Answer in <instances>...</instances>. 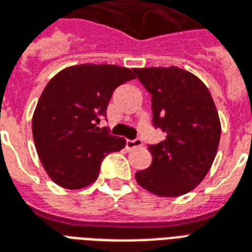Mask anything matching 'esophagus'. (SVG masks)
<instances>
[{
  "label": "esophagus",
  "mask_w": 252,
  "mask_h": 252,
  "mask_svg": "<svg viewBox=\"0 0 252 252\" xmlns=\"http://www.w3.org/2000/svg\"><path fill=\"white\" fill-rule=\"evenodd\" d=\"M143 145V141L140 139H135V140H126V147L128 150H133V148H137V147H141Z\"/></svg>",
  "instance_id": "obj_1"
}]
</instances>
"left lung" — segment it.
<instances>
[{"label": "left lung", "mask_w": 252, "mask_h": 252, "mask_svg": "<svg viewBox=\"0 0 252 252\" xmlns=\"http://www.w3.org/2000/svg\"><path fill=\"white\" fill-rule=\"evenodd\" d=\"M133 72L152 96L154 126L165 132L163 141L148 145L152 163L136 172V182L158 196L184 195L206 178L218 152L221 128L215 102L202 80L178 66Z\"/></svg>", "instance_id": "left-lung-1"}]
</instances>
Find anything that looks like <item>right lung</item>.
<instances>
[{"label":"right lung","mask_w":252,"mask_h":252,"mask_svg":"<svg viewBox=\"0 0 252 252\" xmlns=\"http://www.w3.org/2000/svg\"><path fill=\"white\" fill-rule=\"evenodd\" d=\"M136 79L131 69L108 64L68 66L46 84L32 119L36 151L49 178L80 189L98 178L102 159L126 147L124 137L98 128L113 91Z\"/></svg>","instance_id":"1"}]
</instances>
